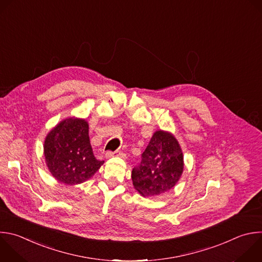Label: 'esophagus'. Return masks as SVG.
Masks as SVG:
<instances>
[{
    "label": "esophagus",
    "mask_w": 262,
    "mask_h": 262,
    "mask_svg": "<svg viewBox=\"0 0 262 262\" xmlns=\"http://www.w3.org/2000/svg\"><path fill=\"white\" fill-rule=\"evenodd\" d=\"M114 156H119V157H123L124 156V154H123V152H121V151H115V152H107L106 154H105V157L106 158H111V157H114Z\"/></svg>",
    "instance_id": "esophagus-1"
}]
</instances>
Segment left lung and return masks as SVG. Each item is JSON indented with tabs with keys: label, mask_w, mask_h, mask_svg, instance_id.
Wrapping results in <instances>:
<instances>
[{
	"label": "left lung",
	"mask_w": 262,
	"mask_h": 262,
	"mask_svg": "<svg viewBox=\"0 0 262 262\" xmlns=\"http://www.w3.org/2000/svg\"><path fill=\"white\" fill-rule=\"evenodd\" d=\"M184 170L182 148L170 132L156 130L132 171L134 188L144 198H154L175 187Z\"/></svg>",
	"instance_id": "obj_1"
}]
</instances>
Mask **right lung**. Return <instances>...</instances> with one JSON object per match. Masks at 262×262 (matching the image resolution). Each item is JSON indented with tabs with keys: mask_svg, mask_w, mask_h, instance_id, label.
Segmentation results:
<instances>
[{
	"mask_svg": "<svg viewBox=\"0 0 262 262\" xmlns=\"http://www.w3.org/2000/svg\"><path fill=\"white\" fill-rule=\"evenodd\" d=\"M43 153L52 177L66 185H78L91 179L104 163L94 155L89 122L75 116L62 119L48 132Z\"/></svg>",
	"mask_w": 262,
	"mask_h": 262,
	"instance_id": "right-lung-1",
	"label": "right lung"
}]
</instances>
